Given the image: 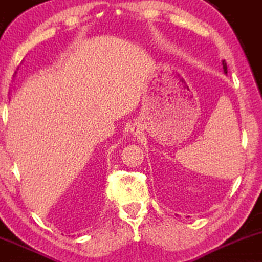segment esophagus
<instances>
[{"label": "esophagus", "mask_w": 262, "mask_h": 262, "mask_svg": "<svg viewBox=\"0 0 262 262\" xmlns=\"http://www.w3.org/2000/svg\"><path fill=\"white\" fill-rule=\"evenodd\" d=\"M142 132V126L140 125V123H134L131 127V134L134 135V136H139V135Z\"/></svg>", "instance_id": "34e87169"}]
</instances>
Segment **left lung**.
<instances>
[{
    "label": "left lung",
    "instance_id": "8db88e82",
    "mask_svg": "<svg viewBox=\"0 0 262 262\" xmlns=\"http://www.w3.org/2000/svg\"><path fill=\"white\" fill-rule=\"evenodd\" d=\"M222 66H223V70H224V74H226V73H228V67H226V61L225 60L222 61Z\"/></svg>",
    "mask_w": 262,
    "mask_h": 262
}]
</instances>
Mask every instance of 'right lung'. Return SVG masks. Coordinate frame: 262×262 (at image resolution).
<instances>
[{
	"instance_id": "1",
	"label": "right lung",
	"mask_w": 262,
	"mask_h": 262,
	"mask_svg": "<svg viewBox=\"0 0 262 262\" xmlns=\"http://www.w3.org/2000/svg\"><path fill=\"white\" fill-rule=\"evenodd\" d=\"M14 74H17V72H16V73H14Z\"/></svg>"
}]
</instances>
